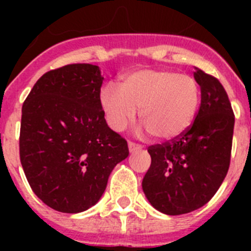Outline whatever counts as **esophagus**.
Here are the masks:
<instances>
[{
	"mask_svg": "<svg viewBox=\"0 0 251 251\" xmlns=\"http://www.w3.org/2000/svg\"><path fill=\"white\" fill-rule=\"evenodd\" d=\"M128 148H129L130 152H133V151H137V150H141L142 146L139 145V143H136V142H132L129 141L128 142Z\"/></svg>",
	"mask_w": 251,
	"mask_h": 251,
	"instance_id": "esophagus-1",
	"label": "esophagus"
}]
</instances>
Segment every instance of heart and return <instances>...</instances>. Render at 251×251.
<instances>
[{
    "mask_svg": "<svg viewBox=\"0 0 251 251\" xmlns=\"http://www.w3.org/2000/svg\"><path fill=\"white\" fill-rule=\"evenodd\" d=\"M99 99L113 129H124L141 109V122L152 136L172 139L194 122L200 105V86L191 75L145 69L123 77L119 88L105 84Z\"/></svg>",
    "mask_w": 251,
    "mask_h": 251,
    "instance_id": "b5f03b06",
    "label": "heart"
}]
</instances>
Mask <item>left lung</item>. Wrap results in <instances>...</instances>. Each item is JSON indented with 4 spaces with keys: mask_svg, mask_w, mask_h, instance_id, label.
<instances>
[{
    "mask_svg": "<svg viewBox=\"0 0 251 251\" xmlns=\"http://www.w3.org/2000/svg\"><path fill=\"white\" fill-rule=\"evenodd\" d=\"M201 104L187 130L148 147L151 166L142 187L166 215L195 211L211 200L229 171L235 115L219 79L195 68Z\"/></svg>",
    "mask_w": 251,
    "mask_h": 251,
    "instance_id": "obj_1",
    "label": "left lung"
}]
</instances>
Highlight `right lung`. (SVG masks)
<instances>
[{
	"label": "right lung",
	"mask_w": 251,
	"mask_h": 251,
	"mask_svg": "<svg viewBox=\"0 0 251 251\" xmlns=\"http://www.w3.org/2000/svg\"><path fill=\"white\" fill-rule=\"evenodd\" d=\"M97 65L70 64L40 77L22 105L20 159L32 191L66 214L98 202L127 141L110 129L100 105Z\"/></svg>",
	"instance_id": "1"
}]
</instances>
